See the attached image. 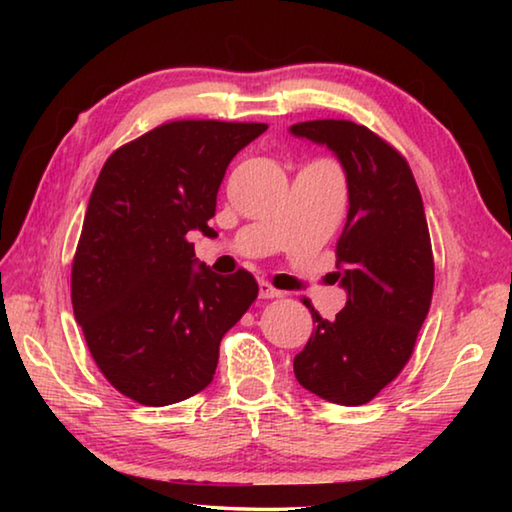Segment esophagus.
I'll list each match as a JSON object with an SVG mask.
<instances>
[{"instance_id":"esophagus-1","label":"esophagus","mask_w":512,"mask_h":512,"mask_svg":"<svg viewBox=\"0 0 512 512\" xmlns=\"http://www.w3.org/2000/svg\"><path fill=\"white\" fill-rule=\"evenodd\" d=\"M282 291H277L275 287H271L268 282H259V298L264 300H271V298H280Z\"/></svg>"}]
</instances>
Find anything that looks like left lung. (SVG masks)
Here are the masks:
<instances>
[{"instance_id":"left-lung-1","label":"left lung","mask_w":512,"mask_h":512,"mask_svg":"<svg viewBox=\"0 0 512 512\" xmlns=\"http://www.w3.org/2000/svg\"><path fill=\"white\" fill-rule=\"evenodd\" d=\"M291 133L336 153L350 210L336 244V280L348 302L293 359L300 386L327 402L361 406L409 363L433 296V253L420 189L404 155L348 119L293 124Z\"/></svg>"}]
</instances>
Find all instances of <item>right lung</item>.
Returning <instances> with one entry per match:
<instances>
[{
    "instance_id": "1",
    "label": "right lung",
    "mask_w": 512,
    "mask_h": 512,
    "mask_svg": "<svg viewBox=\"0 0 512 512\" xmlns=\"http://www.w3.org/2000/svg\"><path fill=\"white\" fill-rule=\"evenodd\" d=\"M266 124L167 121L103 164L72 262V305L99 370L121 395L167 406L201 393L223 334L259 287L244 268H196L230 160Z\"/></svg>"
}]
</instances>
